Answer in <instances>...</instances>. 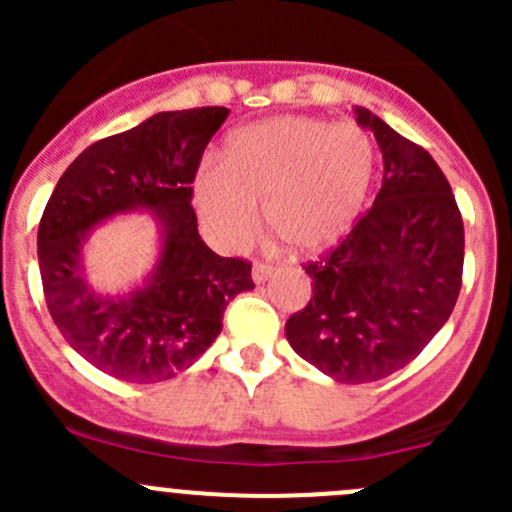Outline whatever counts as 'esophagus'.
Returning a JSON list of instances; mask_svg holds the SVG:
<instances>
[{
    "label": "esophagus",
    "mask_w": 512,
    "mask_h": 512,
    "mask_svg": "<svg viewBox=\"0 0 512 512\" xmlns=\"http://www.w3.org/2000/svg\"><path fill=\"white\" fill-rule=\"evenodd\" d=\"M272 275H275V267H272L270 262H255V267H252V280H255L257 285L267 282Z\"/></svg>",
    "instance_id": "esophagus-1"
}]
</instances>
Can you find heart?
Listing matches in <instances>:
<instances>
[{
	"label": "heart",
	"mask_w": 512,
	"mask_h": 512,
	"mask_svg": "<svg viewBox=\"0 0 512 512\" xmlns=\"http://www.w3.org/2000/svg\"><path fill=\"white\" fill-rule=\"evenodd\" d=\"M374 143L356 123L280 116L240 128L223 163L195 178V203L210 235L240 250L260 230V208L272 230L299 255L337 245L354 225L371 178Z\"/></svg>",
	"instance_id": "1"
}]
</instances>
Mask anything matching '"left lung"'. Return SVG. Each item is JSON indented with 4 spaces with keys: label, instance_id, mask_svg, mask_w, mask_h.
Instances as JSON below:
<instances>
[{
    "label": "left lung",
    "instance_id": "8db88e82",
    "mask_svg": "<svg viewBox=\"0 0 512 512\" xmlns=\"http://www.w3.org/2000/svg\"><path fill=\"white\" fill-rule=\"evenodd\" d=\"M356 123L379 143L384 183L349 235L304 265L314 297L285 327L294 352L342 384L386 379L423 352L456 307L466 242L428 151L366 108Z\"/></svg>",
    "mask_w": 512,
    "mask_h": 512
}]
</instances>
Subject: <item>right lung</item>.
<instances>
[{
    "label": "right lung",
    "instance_id": "right-lung-1",
    "mask_svg": "<svg viewBox=\"0 0 512 512\" xmlns=\"http://www.w3.org/2000/svg\"><path fill=\"white\" fill-rule=\"evenodd\" d=\"M227 113L163 111L96 141L46 203L36 237L46 307L66 342L103 374L131 384L173 379L218 339L230 299L255 287L252 262L210 250L190 205L200 158ZM136 207L153 209L164 227L159 265L143 290L101 298L83 282V242L101 219Z\"/></svg>",
    "mask_w": 512,
    "mask_h": 512
}]
</instances>
